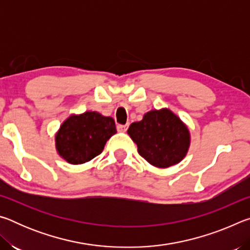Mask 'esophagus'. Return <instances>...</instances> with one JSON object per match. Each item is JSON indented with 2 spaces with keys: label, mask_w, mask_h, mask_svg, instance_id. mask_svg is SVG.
<instances>
[{
  "label": "esophagus",
  "mask_w": 250,
  "mask_h": 250,
  "mask_svg": "<svg viewBox=\"0 0 250 250\" xmlns=\"http://www.w3.org/2000/svg\"><path fill=\"white\" fill-rule=\"evenodd\" d=\"M126 129H128V125H117V130L119 132H125Z\"/></svg>",
  "instance_id": "esophagus-1"
}]
</instances>
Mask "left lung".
Wrapping results in <instances>:
<instances>
[{"label":"left lung","instance_id":"left-lung-1","mask_svg":"<svg viewBox=\"0 0 250 250\" xmlns=\"http://www.w3.org/2000/svg\"><path fill=\"white\" fill-rule=\"evenodd\" d=\"M128 134L137 143L139 154L161 168L181 162L191 142L188 126L167 108L146 112L141 121L131 124Z\"/></svg>","mask_w":250,"mask_h":250}]
</instances>
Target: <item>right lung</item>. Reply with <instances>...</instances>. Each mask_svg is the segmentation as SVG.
Returning a JSON list of instances; mask_svg holds the SVG:
<instances>
[{"label": "right lung", "instance_id": "right-lung-1", "mask_svg": "<svg viewBox=\"0 0 250 250\" xmlns=\"http://www.w3.org/2000/svg\"><path fill=\"white\" fill-rule=\"evenodd\" d=\"M117 132L115 120L96 111L73 115L55 135L56 150L70 164L86 163L103 152L105 142Z\"/></svg>", "mask_w": 250, "mask_h": 250}]
</instances>
